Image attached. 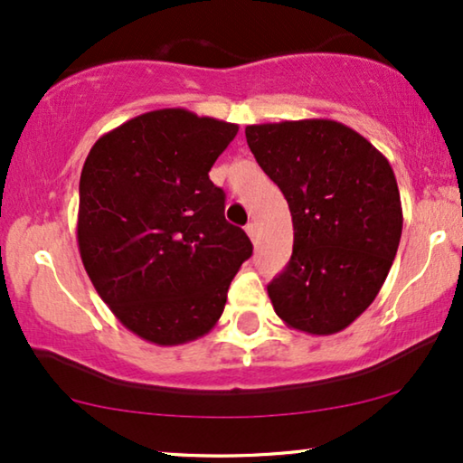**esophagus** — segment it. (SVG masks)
I'll return each mask as SVG.
<instances>
[{"mask_svg": "<svg viewBox=\"0 0 463 463\" xmlns=\"http://www.w3.org/2000/svg\"><path fill=\"white\" fill-rule=\"evenodd\" d=\"M244 230H246V233H249V238L252 240V242H257V225L255 223H249V225H246L244 227Z\"/></svg>", "mask_w": 463, "mask_h": 463, "instance_id": "1", "label": "esophagus"}]
</instances>
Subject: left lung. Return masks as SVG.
Instances as JSON below:
<instances>
[{
  "label": "left lung",
  "instance_id": "8db88e82",
  "mask_svg": "<svg viewBox=\"0 0 463 463\" xmlns=\"http://www.w3.org/2000/svg\"><path fill=\"white\" fill-rule=\"evenodd\" d=\"M246 143L293 217V255L268 295L309 335L350 326L375 299L402 233L396 176L382 151L335 119L246 126Z\"/></svg>",
  "mask_w": 463,
  "mask_h": 463
}]
</instances>
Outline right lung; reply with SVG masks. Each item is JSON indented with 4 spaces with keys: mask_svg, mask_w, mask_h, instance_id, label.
<instances>
[{
    "mask_svg": "<svg viewBox=\"0 0 463 463\" xmlns=\"http://www.w3.org/2000/svg\"><path fill=\"white\" fill-rule=\"evenodd\" d=\"M236 135L238 124L157 109L100 137L81 168V263L116 318L156 345L211 331L252 255L208 179Z\"/></svg>",
    "mask_w": 463,
    "mask_h": 463,
    "instance_id": "right-lung-1",
    "label": "right lung"
}]
</instances>
